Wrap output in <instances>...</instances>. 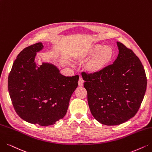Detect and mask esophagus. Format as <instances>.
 Listing matches in <instances>:
<instances>
[{
    "label": "esophagus",
    "mask_w": 152,
    "mask_h": 152,
    "mask_svg": "<svg viewBox=\"0 0 152 152\" xmlns=\"http://www.w3.org/2000/svg\"><path fill=\"white\" fill-rule=\"evenodd\" d=\"M83 80L82 77H79V80H78V86H79L80 87H82L83 86Z\"/></svg>",
    "instance_id": "esophagus-1"
}]
</instances>
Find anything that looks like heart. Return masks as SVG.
I'll list each match as a JSON object with an SVG mask.
<instances>
[{"instance_id":"heart-1","label":"heart","mask_w":152,"mask_h":152,"mask_svg":"<svg viewBox=\"0 0 152 152\" xmlns=\"http://www.w3.org/2000/svg\"><path fill=\"white\" fill-rule=\"evenodd\" d=\"M114 57L113 48L103 44L90 45L78 56L81 60L90 58L86 64V70L91 74H98L110 65Z\"/></svg>"}]
</instances>
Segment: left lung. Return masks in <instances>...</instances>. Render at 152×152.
Returning a JSON list of instances; mask_svg holds the SVG:
<instances>
[{
    "instance_id": "obj_1",
    "label": "left lung",
    "mask_w": 152,
    "mask_h": 152,
    "mask_svg": "<svg viewBox=\"0 0 152 152\" xmlns=\"http://www.w3.org/2000/svg\"><path fill=\"white\" fill-rule=\"evenodd\" d=\"M118 55L98 74L82 72L93 117L102 124H122L137 113L147 89L143 66L131 49L117 42Z\"/></svg>"
}]
</instances>
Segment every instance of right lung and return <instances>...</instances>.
Returning <instances> with one entry per match:
<instances>
[{
  "instance_id": "1",
  "label": "right lung",
  "mask_w": 152,
  "mask_h": 152,
  "mask_svg": "<svg viewBox=\"0 0 152 152\" xmlns=\"http://www.w3.org/2000/svg\"><path fill=\"white\" fill-rule=\"evenodd\" d=\"M39 42L21 51L8 78V90L17 115L27 122L48 126L64 117L70 97L78 87L79 76L65 77L56 66L35 62Z\"/></svg>"
}]
</instances>
